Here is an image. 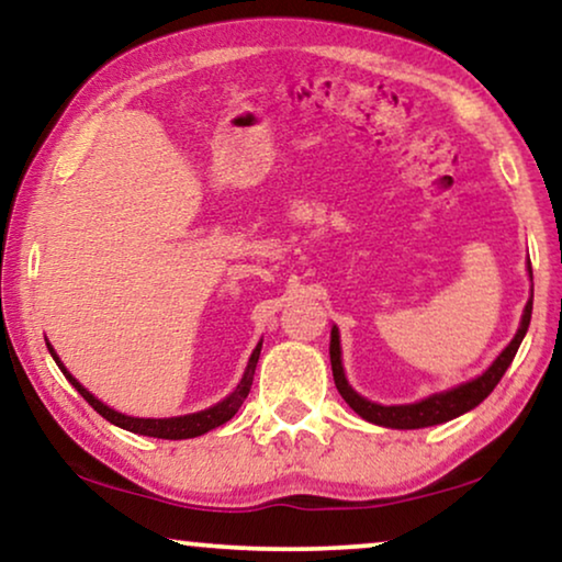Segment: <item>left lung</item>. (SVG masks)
<instances>
[{
  "label": "left lung",
  "mask_w": 562,
  "mask_h": 562,
  "mask_svg": "<svg viewBox=\"0 0 562 562\" xmlns=\"http://www.w3.org/2000/svg\"><path fill=\"white\" fill-rule=\"evenodd\" d=\"M529 273H532V266H529ZM529 319H532V299H529L525 306V314H521L519 329L514 335V340L506 345L494 363L488 366V371H483L479 379L460 383V386L442 391V394H432L427 398H422L417 404H398V406H383V404H373L368 402L352 391V386L345 379L342 371V352H340V333L337 327H333V335H329V363H333V375H335V386L340 391V396L348 402V406L356 414H360L366 422H373V425L381 427H391V429H422V427H432V425H442V422H450L460 417V414L471 412L479 406L483 398H486L491 391L496 389V383L502 381V375L506 373V368L512 366L514 356H517L521 340H525Z\"/></svg>",
  "instance_id": "8db88e82"
}]
</instances>
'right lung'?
I'll return each instance as SVG.
<instances>
[{
    "mask_svg": "<svg viewBox=\"0 0 562 562\" xmlns=\"http://www.w3.org/2000/svg\"><path fill=\"white\" fill-rule=\"evenodd\" d=\"M260 345H256V350H252V356L248 360V368H245L243 379L240 383H237V389L233 391V394L222 398L220 404L210 406V409L204 412H196V414H183V417H168V419H143V417H127V414H120L110 409V406L99 402V398L94 394H89L87 389L81 386L79 381L74 379L71 373L66 371V366L60 363V358L56 356V350H53V345L48 342V350L53 360H56L60 371H64V375L68 379V383L79 391V394L87 398V402L94 406V412L102 414V417L106 422H112V425H117L122 429H127V432H135V435H145V437H158V440H189V437H199L204 432H210V429L225 425V422H229L237 414V409H240L245 398H248L250 394V386H252V375H256V366H258V358H260Z\"/></svg>",
    "mask_w": 562,
    "mask_h": 562,
    "instance_id": "right-lung-1",
    "label": "right lung"
}]
</instances>
